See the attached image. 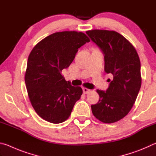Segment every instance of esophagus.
I'll return each mask as SVG.
<instances>
[{
	"label": "esophagus",
	"instance_id": "obj_1",
	"mask_svg": "<svg viewBox=\"0 0 156 156\" xmlns=\"http://www.w3.org/2000/svg\"><path fill=\"white\" fill-rule=\"evenodd\" d=\"M83 93H84V94H88V93H89V92L91 91L90 89H87V88H85V87H83Z\"/></svg>",
	"mask_w": 156,
	"mask_h": 156
}]
</instances>
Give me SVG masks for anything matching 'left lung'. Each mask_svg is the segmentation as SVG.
I'll use <instances>...</instances> for the list:
<instances>
[{"mask_svg":"<svg viewBox=\"0 0 156 156\" xmlns=\"http://www.w3.org/2000/svg\"><path fill=\"white\" fill-rule=\"evenodd\" d=\"M86 34L105 55V71L112 73L106 91L98 89L100 99L91 105L94 115L104 123L120 120L130 112L140 89V61L136 49L115 31L94 30Z\"/></svg>","mask_w":156,"mask_h":156,"instance_id":"1","label":"left lung"}]
</instances>
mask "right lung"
I'll use <instances>...</instances> for the list:
<instances>
[{
    "label": "right lung",
    "instance_id": "obj_1",
    "mask_svg": "<svg viewBox=\"0 0 156 156\" xmlns=\"http://www.w3.org/2000/svg\"><path fill=\"white\" fill-rule=\"evenodd\" d=\"M89 41L83 32L60 31L47 36L31 50L25 81L31 104L43 120L64 122L80 98L83 89L66 81L62 70L73 62L78 48Z\"/></svg>",
    "mask_w": 156,
    "mask_h": 156
}]
</instances>
